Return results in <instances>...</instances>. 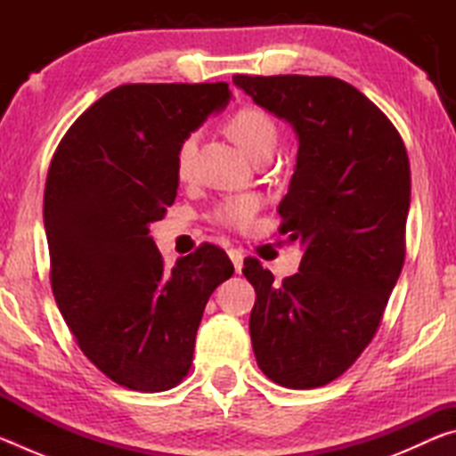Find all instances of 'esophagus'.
Returning a JSON list of instances; mask_svg holds the SVG:
<instances>
[{
  "mask_svg": "<svg viewBox=\"0 0 456 456\" xmlns=\"http://www.w3.org/2000/svg\"><path fill=\"white\" fill-rule=\"evenodd\" d=\"M229 257H231V261H233L235 272L241 273V269H243V253L239 251V249H229Z\"/></svg>",
  "mask_w": 456,
  "mask_h": 456,
  "instance_id": "obj_1",
  "label": "esophagus"
}]
</instances>
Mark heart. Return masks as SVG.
Segmentation results:
<instances>
[{
  "label": "heart",
  "instance_id": "heart-1",
  "mask_svg": "<svg viewBox=\"0 0 456 456\" xmlns=\"http://www.w3.org/2000/svg\"><path fill=\"white\" fill-rule=\"evenodd\" d=\"M227 130L233 141L253 159H267L277 144L280 130L272 114L259 106H243L231 114ZM197 151V134H189L176 151V173L187 179L192 171V160ZM259 211V199L256 195H239L221 200L211 213V219L227 229H247Z\"/></svg>",
  "mask_w": 456,
  "mask_h": 456
}]
</instances>
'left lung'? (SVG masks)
Returning <instances> with one entry per match:
<instances>
[{
    "label": "left lung",
    "mask_w": 456,
    "mask_h": 456,
    "mask_svg": "<svg viewBox=\"0 0 456 456\" xmlns=\"http://www.w3.org/2000/svg\"><path fill=\"white\" fill-rule=\"evenodd\" d=\"M253 102L299 138L280 203V233L299 239V272L275 283L257 259L249 331L269 380L307 390L336 380L372 342L404 265L411 163L396 126L352 84L331 76H233Z\"/></svg>",
    "instance_id": "8db88e82"
}]
</instances>
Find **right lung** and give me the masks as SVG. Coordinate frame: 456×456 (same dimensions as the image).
I'll list each match as a JSON object with an SVG mask.
<instances>
[{"instance_id": "right-lung-1", "label": "right lung", "mask_w": 456, "mask_h": 456, "mask_svg": "<svg viewBox=\"0 0 456 456\" xmlns=\"http://www.w3.org/2000/svg\"><path fill=\"white\" fill-rule=\"evenodd\" d=\"M229 98L227 82L125 84L80 114L52 157L53 297L84 356L125 388L163 392L189 374L205 305L233 275L211 243L167 272L149 237L175 203L181 142Z\"/></svg>"}]
</instances>
